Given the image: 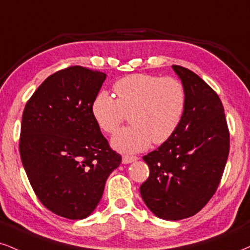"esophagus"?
Returning a JSON list of instances; mask_svg holds the SVG:
<instances>
[{"mask_svg": "<svg viewBox=\"0 0 250 250\" xmlns=\"http://www.w3.org/2000/svg\"><path fill=\"white\" fill-rule=\"evenodd\" d=\"M137 160H138L137 156H128V155H125V156H123L122 162L124 163V165H128V163L137 161Z\"/></svg>", "mask_w": 250, "mask_h": 250, "instance_id": "1", "label": "esophagus"}]
</instances>
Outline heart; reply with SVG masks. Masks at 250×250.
I'll use <instances>...</instances> for the list:
<instances>
[{
  "label": "heart",
  "mask_w": 250,
  "mask_h": 250,
  "mask_svg": "<svg viewBox=\"0 0 250 250\" xmlns=\"http://www.w3.org/2000/svg\"><path fill=\"white\" fill-rule=\"evenodd\" d=\"M117 100L101 90L91 102V116L105 133H115L130 115L132 126L119 131L111 146L120 153H139L152 144L166 143L180 125L187 94L183 84L174 78L150 74H132L113 85Z\"/></svg>",
  "instance_id": "obj_1"
}]
</instances>
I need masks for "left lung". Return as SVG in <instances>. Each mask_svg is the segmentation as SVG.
<instances>
[{"instance_id":"8db88e82","label":"left lung","mask_w":250,"mask_h":250,"mask_svg":"<svg viewBox=\"0 0 250 250\" xmlns=\"http://www.w3.org/2000/svg\"><path fill=\"white\" fill-rule=\"evenodd\" d=\"M172 69L186 89V109L177 130L144 156L149 176L140 187L145 204L163 220L195 215L219 186L229 152V132L219 96L184 67Z\"/></svg>"}]
</instances>
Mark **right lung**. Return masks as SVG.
<instances>
[{"label":"right lung","mask_w":250,"mask_h":250,"mask_svg":"<svg viewBox=\"0 0 250 250\" xmlns=\"http://www.w3.org/2000/svg\"><path fill=\"white\" fill-rule=\"evenodd\" d=\"M106 74L73 66L48 76L21 117L20 153L31 187L46 208L67 219L94 212L122 156L91 116Z\"/></svg>","instance_id":"right-lung-1"}]
</instances>
